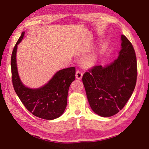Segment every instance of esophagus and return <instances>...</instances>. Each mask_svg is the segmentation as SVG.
Instances as JSON below:
<instances>
[{
	"label": "esophagus",
	"mask_w": 149,
	"mask_h": 149,
	"mask_svg": "<svg viewBox=\"0 0 149 149\" xmlns=\"http://www.w3.org/2000/svg\"><path fill=\"white\" fill-rule=\"evenodd\" d=\"M83 77V73L80 71H77L76 74H75V77L77 79H81Z\"/></svg>",
	"instance_id": "1"
}]
</instances>
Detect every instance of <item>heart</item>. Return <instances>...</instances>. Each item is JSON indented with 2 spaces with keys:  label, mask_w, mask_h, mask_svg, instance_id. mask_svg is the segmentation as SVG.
I'll return each instance as SVG.
<instances>
[{
  "label": "heart",
  "mask_w": 149,
  "mask_h": 149,
  "mask_svg": "<svg viewBox=\"0 0 149 149\" xmlns=\"http://www.w3.org/2000/svg\"><path fill=\"white\" fill-rule=\"evenodd\" d=\"M94 63V58L92 56H89V57L86 58L84 61V64L86 66H91Z\"/></svg>",
  "instance_id": "b5f03b06"
}]
</instances>
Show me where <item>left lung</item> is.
<instances>
[{"instance_id": "left-lung-1", "label": "left lung", "mask_w": 149, "mask_h": 149, "mask_svg": "<svg viewBox=\"0 0 149 149\" xmlns=\"http://www.w3.org/2000/svg\"><path fill=\"white\" fill-rule=\"evenodd\" d=\"M120 40L121 49L114 62L105 66H94L82 78L91 109L103 117L119 112L136 86L137 72L134 49L124 35H121Z\"/></svg>"}]
</instances>
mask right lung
<instances>
[{
  "label": "right lung",
  "instance_id": "right-lung-1",
  "mask_svg": "<svg viewBox=\"0 0 149 149\" xmlns=\"http://www.w3.org/2000/svg\"><path fill=\"white\" fill-rule=\"evenodd\" d=\"M24 36L23 31L13 48L11 57L13 88L21 102L32 115L45 120L55 119L65 111L69 87L75 79V68L70 67L59 70L46 84L39 88L27 87L19 75L16 59L17 45Z\"/></svg>",
  "mask_w": 149,
  "mask_h": 149
}]
</instances>
